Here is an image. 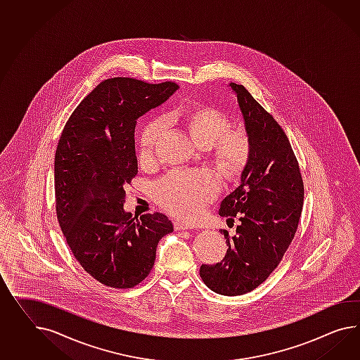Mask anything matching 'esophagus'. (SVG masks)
<instances>
[{
    "label": "esophagus",
    "mask_w": 360,
    "mask_h": 360,
    "mask_svg": "<svg viewBox=\"0 0 360 360\" xmlns=\"http://www.w3.org/2000/svg\"><path fill=\"white\" fill-rule=\"evenodd\" d=\"M174 226H175L176 231H181V230H193V226H191V224H186V223H183V221H175L174 223Z\"/></svg>",
    "instance_id": "obj_1"
}]
</instances>
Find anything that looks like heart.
<instances>
[{
    "mask_svg": "<svg viewBox=\"0 0 360 360\" xmlns=\"http://www.w3.org/2000/svg\"><path fill=\"white\" fill-rule=\"evenodd\" d=\"M180 121L194 142L209 150L212 165L227 179H238L250 157V139L243 128H230L229 116L221 110L195 104L180 113ZM166 122H148L139 137V154L148 159L163 137ZM219 192L218 180L206 171H174L153 185V198L166 212L180 219H195Z\"/></svg>",
    "mask_w": 360,
    "mask_h": 360,
    "instance_id": "b5f03b06",
    "label": "heart"
}]
</instances>
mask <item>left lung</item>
Returning <instances> with one entry per match:
<instances>
[{"mask_svg": "<svg viewBox=\"0 0 360 360\" xmlns=\"http://www.w3.org/2000/svg\"><path fill=\"white\" fill-rule=\"evenodd\" d=\"M230 87L250 139V157L219 215L231 221L238 217L240 224L232 238L221 230L227 253L215 265H202L200 276L214 292L236 296L259 286L281 262L295 236L304 186L286 133L243 84Z\"/></svg>", "mask_w": 360, "mask_h": 360, "instance_id": "obj_1", "label": "left lung"}]
</instances>
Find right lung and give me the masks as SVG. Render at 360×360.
<instances>
[{
  "label": "right lung",
  "mask_w": 360,
  "mask_h": 360,
  "mask_svg": "<svg viewBox=\"0 0 360 360\" xmlns=\"http://www.w3.org/2000/svg\"><path fill=\"white\" fill-rule=\"evenodd\" d=\"M174 82L111 78L70 115L56 148L57 221L79 265L113 288L137 286L154 266L157 245L174 231L162 212L131 217L125 185L139 172L137 119L175 93Z\"/></svg>",
  "instance_id": "1"
}]
</instances>
